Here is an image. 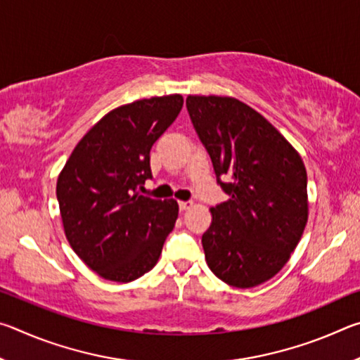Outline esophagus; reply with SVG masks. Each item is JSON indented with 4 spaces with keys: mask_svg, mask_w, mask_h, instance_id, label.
Here are the masks:
<instances>
[{
    "mask_svg": "<svg viewBox=\"0 0 360 360\" xmlns=\"http://www.w3.org/2000/svg\"><path fill=\"white\" fill-rule=\"evenodd\" d=\"M178 205H179V210L181 211H187L188 208H192L193 203L192 202H179Z\"/></svg>",
    "mask_w": 360,
    "mask_h": 360,
    "instance_id": "34e87169",
    "label": "esophagus"
}]
</instances>
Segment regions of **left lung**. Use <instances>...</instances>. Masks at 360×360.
<instances>
[{
    "label": "left lung",
    "instance_id": "8db88e82",
    "mask_svg": "<svg viewBox=\"0 0 360 360\" xmlns=\"http://www.w3.org/2000/svg\"><path fill=\"white\" fill-rule=\"evenodd\" d=\"M187 112L229 200L211 208L206 264L233 288H255L285 265L308 221L302 157L265 117L227 96H187Z\"/></svg>",
    "mask_w": 360,
    "mask_h": 360
}]
</instances>
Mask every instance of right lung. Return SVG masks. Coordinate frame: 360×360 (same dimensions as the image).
Listing matches in <instances>:
<instances>
[{"mask_svg":"<svg viewBox=\"0 0 360 360\" xmlns=\"http://www.w3.org/2000/svg\"><path fill=\"white\" fill-rule=\"evenodd\" d=\"M181 95L133 101L108 112L70 155L57 200L71 248L101 278L130 283L150 271L174 229V200L146 197L150 149L182 109Z\"/></svg>","mask_w":360,"mask_h":360,"instance_id":"obj_1","label":"right lung"}]
</instances>
